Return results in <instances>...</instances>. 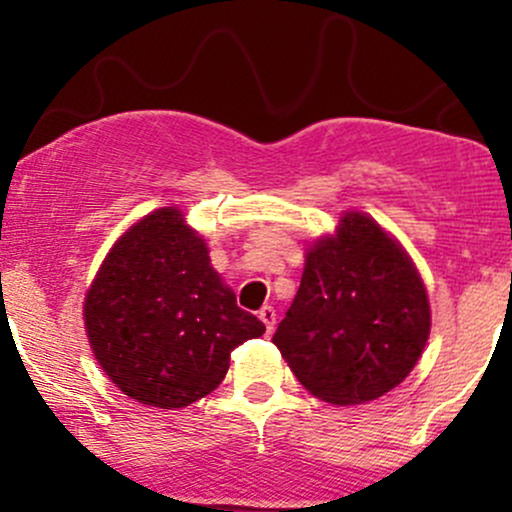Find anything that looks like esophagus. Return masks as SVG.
Listing matches in <instances>:
<instances>
[{"label":"esophagus","instance_id":"esophagus-1","mask_svg":"<svg viewBox=\"0 0 512 512\" xmlns=\"http://www.w3.org/2000/svg\"><path fill=\"white\" fill-rule=\"evenodd\" d=\"M260 320L264 322V327H267V332H274V325H276V310L272 305H264L260 310Z\"/></svg>","mask_w":512,"mask_h":512}]
</instances>
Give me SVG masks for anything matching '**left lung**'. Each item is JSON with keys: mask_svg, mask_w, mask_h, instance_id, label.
Wrapping results in <instances>:
<instances>
[{"mask_svg": "<svg viewBox=\"0 0 512 512\" xmlns=\"http://www.w3.org/2000/svg\"><path fill=\"white\" fill-rule=\"evenodd\" d=\"M428 332L431 305L414 262L370 216L346 211L334 236L308 248L272 342L310 395L346 407L402 383Z\"/></svg>", "mask_w": 512, "mask_h": 512, "instance_id": "left-lung-1", "label": "left lung"}]
</instances>
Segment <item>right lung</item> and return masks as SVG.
<instances>
[{"instance_id": "add662e5", "label": "right lung", "mask_w": 512, "mask_h": 512, "mask_svg": "<svg viewBox=\"0 0 512 512\" xmlns=\"http://www.w3.org/2000/svg\"><path fill=\"white\" fill-rule=\"evenodd\" d=\"M84 322L105 375L158 409L209 395L226 378L231 351L264 334L178 207L151 211L117 240L86 291Z\"/></svg>"}]
</instances>
